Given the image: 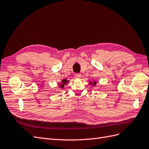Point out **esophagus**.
Segmentation results:
<instances>
[{
	"label": "esophagus",
	"instance_id": "1",
	"mask_svg": "<svg viewBox=\"0 0 149 149\" xmlns=\"http://www.w3.org/2000/svg\"><path fill=\"white\" fill-rule=\"evenodd\" d=\"M74 76H75L76 78H80L81 77V74L76 73V74H75Z\"/></svg>",
	"mask_w": 149,
	"mask_h": 149
}]
</instances>
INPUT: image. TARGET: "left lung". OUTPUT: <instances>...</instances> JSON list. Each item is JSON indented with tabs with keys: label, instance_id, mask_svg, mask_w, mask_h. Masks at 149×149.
Wrapping results in <instances>:
<instances>
[{
	"label": "left lung",
	"instance_id": "1",
	"mask_svg": "<svg viewBox=\"0 0 149 149\" xmlns=\"http://www.w3.org/2000/svg\"><path fill=\"white\" fill-rule=\"evenodd\" d=\"M91 84H92V83H91ZM94 85L96 84V82H94Z\"/></svg>",
	"mask_w": 149,
	"mask_h": 149
}]
</instances>
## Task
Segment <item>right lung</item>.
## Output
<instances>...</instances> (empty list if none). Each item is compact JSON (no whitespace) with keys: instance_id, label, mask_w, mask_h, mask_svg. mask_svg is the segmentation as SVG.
<instances>
[{"instance_id":"add662e5","label":"right lung","mask_w":149,"mask_h":149,"mask_svg":"<svg viewBox=\"0 0 149 149\" xmlns=\"http://www.w3.org/2000/svg\"><path fill=\"white\" fill-rule=\"evenodd\" d=\"M66 82H67V80H66V79H63V80H62V83L60 84L61 88H63V87H64V85H65V84H66Z\"/></svg>"}]
</instances>
